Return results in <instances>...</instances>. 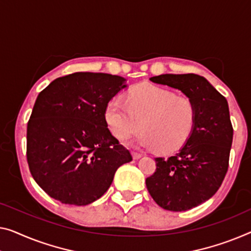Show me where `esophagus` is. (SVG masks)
<instances>
[{
  "mask_svg": "<svg viewBox=\"0 0 251 251\" xmlns=\"http://www.w3.org/2000/svg\"><path fill=\"white\" fill-rule=\"evenodd\" d=\"M132 155H133V159H135V160L140 159L142 156V154H140V153H137V152H132Z\"/></svg>",
  "mask_w": 251,
  "mask_h": 251,
  "instance_id": "esophagus-1",
  "label": "esophagus"
}]
</instances>
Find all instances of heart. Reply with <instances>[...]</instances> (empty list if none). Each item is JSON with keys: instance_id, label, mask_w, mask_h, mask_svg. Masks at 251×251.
Listing matches in <instances>:
<instances>
[{"instance_id": "heart-1", "label": "heart", "mask_w": 251, "mask_h": 251, "mask_svg": "<svg viewBox=\"0 0 251 251\" xmlns=\"http://www.w3.org/2000/svg\"><path fill=\"white\" fill-rule=\"evenodd\" d=\"M124 98L126 106L113 100L103 113L104 123L118 140H128L141 129L136 147L167 154L181 149L192 136L197 107L189 97L143 82L130 87Z\"/></svg>"}]
</instances>
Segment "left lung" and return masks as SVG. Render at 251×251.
Instances as JSON below:
<instances>
[{
    "instance_id": "left-lung-1",
    "label": "left lung",
    "mask_w": 251,
    "mask_h": 251,
    "mask_svg": "<svg viewBox=\"0 0 251 251\" xmlns=\"http://www.w3.org/2000/svg\"><path fill=\"white\" fill-rule=\"evenodd\" d=\"M152 82L180 90L195 102L197 121L188 142L169 158H155V173L147 178L159 206L181 212L204 203L218 192L229 167L233 128L226 99L197 74H162Z\"/></svg>"
}]
</instances>
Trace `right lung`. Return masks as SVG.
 Instances as JSON below:
<instances>
[{"instance_id":"right-lung-1","label":"right lung","mask_w":251,"mask_h":251,"mask_svg":"<svg viewBox=\"0 0 251 251\" xmlns=\"http://www.w3.org/2000/svg\"><path fill=\"white\" fill-rule=\"evenodd\" d=\"M125 81L76 72L57 77L37 97L27 126V161L51 198L77 206L92 203L107 192L116 170L132 161L103 117Z\"/></svg>"}]
</instances>
